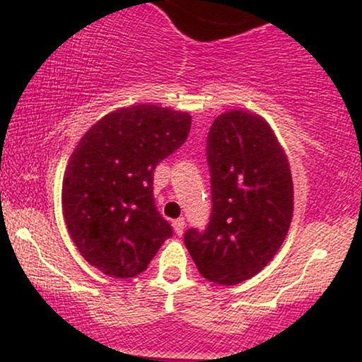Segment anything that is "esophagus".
Returning a JSON list of instances; mask_svg holds the SVG:
<instances>
[{
  "label": "esophagus",
  "instance_id": "34e87169",
  "mask_svg": "<svg viewBox=\"0 0 362 362\" xmlns=\"http://www.w3.org/2000/svg\"><path fill=\"white\" fill-rule=\"evenodd\" d=\"M172 224H173V230H175V233H177L178 236L184 235V228H185V219H184V218L175 219V221H173Z\"/></svg>",
  "mask_w": 362,
  "mask_h": 362
}]
</instances>
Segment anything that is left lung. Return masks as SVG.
<instances>
[{"label": "left lung", "instance_id": "1", "mask_svg": "<svg viewBox=\"0 0 362 362\" xmlns=\"http://www.w3.org/2000/svg\"><path fill=\"white\" fill-rule=\"evenodd\" d=\"M213 213L185 247L207 281L235 286L259 274L288 235L294 192L288 155L255 112L218 115L207 136Z\"/></svg>", "mask_w": 362, "mask_h": 362}]
</instances>
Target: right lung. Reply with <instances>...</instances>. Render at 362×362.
Wrapping results in <instances>:
<instances>
[{
    "mask_svg": "<svg viewBox=\"0 0 362 362\" xmlns=\"http://www.w3.org/2000/svg\"><path fill=\"white\" fill-rule=\"evenodd\" d=\"M189 112L138 103L103 115L81 136L62 178V216L74 245L105 276L148 267L172 236L153 201V172L185 143Z\"/></svg>",
    "mask_w": 362,
    "mask_h": 362,
    "instance_id": "1",
    "label": "right lung"
}]
</instances>
